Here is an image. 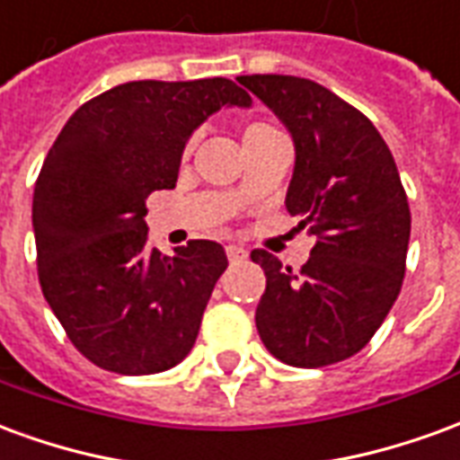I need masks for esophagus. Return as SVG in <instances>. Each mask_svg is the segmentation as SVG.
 <instances>
[{"label":"esophagus","instance_id":"34e87169","mask_svg":"<svg viewBox=\"0 0 460 460\" xmlns=\"http://www.w3.org/2000/svg\"><path fill=\"white\" fill-rule=\"evenodd\" d=\"M226 256H229L231 263H236V261L246 259V256H249V251L243 249V246H239V243H229V246H226Z\"/></svg>","mask_w":460,"mask_h":460}]
</instances>
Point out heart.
Segmentation results:
<instances>
[{
  "mask_svg": "<svg viewBox=\"0 0 460 460\" xmlns=\"http://www.w3.org/2000/svg\"><path fill=\"white\" fill-rule=\"evenodd\" d=\"M269 130H276L270 122H263V120H256V122H251V125H246V130H243V140L246 137H253V135H261V132H269ZM191 142H187V147H184V152H190L191 150Z\"/></svg>",
  "mask_w": 460,
  "mask_h": 460,
  "instance_id": "heart-1",
  "label": "heart"
}]
</instances>
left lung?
I'll use <instances>...</instances> for the list:
<instances>
[{"label": "left lung", "instance_id": "1", "mask_svg": "<svg viewBox=\"0 0 460 460\" xmlns=\"http://www.w3.org/2000/svg\"><path fill=\"white\" fill-rule=\"evenodd\" d=\"M236 81L288 128L296 167L286 209L315 236L298 273L251 251L266 273L256 328L286 365H335L372 340L402 290L411 214L394 157L375 125L325 85L276 74Z\"/></svg>", "mask_w": 460, "mask_h": 460}]
</instances>
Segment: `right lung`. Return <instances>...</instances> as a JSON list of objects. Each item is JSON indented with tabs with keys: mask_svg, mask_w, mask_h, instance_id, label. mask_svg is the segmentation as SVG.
Segmentation results:
<instances>
[{
	"mask_svg": "<svg viewBox=\"0 0 460 460\" xmlns=\"http://www.w3.org/2000/svg\"><path fill=\"white\" fill-rule=\"evenodd\" d=\"M224 105L249 108L229 78L130 81L84 103L49 150L34 187L46 303L75 349L118 375L180 365L229 261L194 239L174 256L147 246L145 199L172 190L190 135Z\"/></svg>",
	"mask_w": 460,
	"mask_h": 460,
	"instance_id": "1",
	"label": "right lung"
}]
</instances>
